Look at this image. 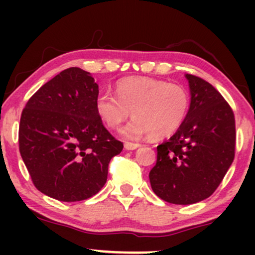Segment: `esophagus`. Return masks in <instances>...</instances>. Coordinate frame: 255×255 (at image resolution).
Masks as SVG:
<instances>
[{
    "instance_id": "34e87169",
    "label": "esophagus",
    "mask_w": 255,
    "mask_h": 255,
    "mask_svg": "<svg viewBox=\"0 0 255 255\" xmlns=\"http://www.w3.org/2000/svg\"><path fill=\"white\" fill-rule=\"evenodd\" d=\"M137 147H140V144H133V142H126V144H125V148L127 151L136 150Z\"/></svg>"
}]
</instances>
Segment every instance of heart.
I'll list each match as a JSON object with an SVG mask.
<instances>
[{
    "instance_id": "b5f03b06",
    "label": "heart",
    "mask_w": 255,
    "mask_h": 255,
    "mask_svg": "<svg viewBox=\"0 0 255 255\" xmlns=\"http://www.w3.org/2000/svg\"><path fill=\"white\" fill-rule=\"evenodd\" d=\"M116 95L101 93L96 110L109 128L118 129L133 114L134 120L122 135L136 140L151 135L162 139L174 134L189 109V96L183 87L152 78H127L116 85Z\"/></svg>"
}]
</instances>
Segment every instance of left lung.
<instances>
[{"instance_id":"left-lung-1","label":"left lung","mask_w":255,"mask_h":255,"mask_svg":"<svg viewBox=\"0 0 255 255\" xmlns=\"http://www.w3.org/2000/svg\"><path fill=\"white\" fill-rule=\"evenodd\" d=\"M191 103L182 126L157 146L152 191L170 204L191 205L217 189L235 156V119L211 84L186 74Z\"/></svg>"}]
</instances>
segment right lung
Masks as SVG:
<instances>
[{
	"label": "right lung",
	"mask_w": 255,
	"mask_h": 255,
	"mask_svg": "<svg viewBox=\"0 0 255 255\" xmlns=\"http://www.w3.org/2000/svg\"><path fill=\"white\" fill-rule=\"evenodd\" d=\"M98 85L78 67L64 69L28 99L19 126V150L38 191L80 201L107 182L110 159L124 144L96 110Z\"/></svg>",
	"instance_id": "1"
}]
</instances>
